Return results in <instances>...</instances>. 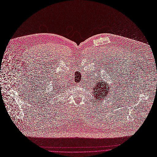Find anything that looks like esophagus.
<instances>
[{"mask_svg": "<svg viewBox=\"0 0 157 157\" xmlns=\"http://www.w3.org/2000/svg\"><path fill=\"white\" fill-rule=\"evenodd\" d=\"M76 85H77V86H81V83H77V84H76Z\"/></svg>", "mask_w": 157, "mask_h": 157, "instance_id": "1", "label": "esophagus"}]
</instances>
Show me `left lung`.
Instances as JSON below:
<instances>
[{
	"instance_id": "left-lung-1",
	"label": "left lung",
	"mask_w": 157,
	"mask_h": 157,
	"mask_svg": "<svg viewBox=\"0 0 157 157\" xmlns=\"http://www.w3.org/2000/svg\"><path fill=\"white\" fill-rule=\"evenodd\" d=\"M101 81V80H100ZM95 86L93 88V96L95 99H99L101 101V99H104L105 98H107L108 95L110 94V90H112L111 87H110L108 84L105 83V82H102V81H95L94 83ZM113 90V88H112ZM111 94V93H110Z\"/></svg>"
}]
</instances>
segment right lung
<instances>
[{
    "label": "right lung",
    "instance_id": "right-lung-1",
    "mask_svg": "<svg viewBox=\"0 0 157 157\" xmlns=\"http://www.w3.org/2000/svg\"><path fill=\"white\" fill-rule=\"evenodd\" d=\"M62 90H63V89H62ZM58 91H61V89H58Z\"/></svg>",
    "mask_w": 157,
    "mask_h": 157
}]
</instances>
